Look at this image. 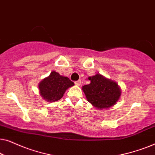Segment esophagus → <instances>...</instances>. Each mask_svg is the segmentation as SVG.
<instances>
[{
  "label": "esophagus",
  "mask_w": 155,
  "mask_h": 155,
  "mask_svg": "<svg viewBox=\"0 0 155 155\" xmlns=\"http://www.w3.org/2000/svg\"><path fill=\"white\" fill-rule=\"evenodd\" d=\"M75 84H76V85H80V84H81V80H78V81H75Z\"/></svg>",
  "instance_id": "1"
}]
</instances>
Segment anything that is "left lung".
Returning a JSON list of instances; mask_svg holds the SVG:
<instances>
[{
	"mask_svg": "<svg viewBox=\"0 0 155 155\" xmlns=\"http://www.w3.org/2000/svg\"><path fill=\"white\" fill-rule=\"evenodd\" d=\"M90 83L82 87L89 102L98 109H107L114 106L120 96L117 83L97 74L89 77Z\"/></svg>",
	"mask_w": 155,
	"mask_h": 155,
	"instance_id": "obj_1",
	"label": "left lung"
}]
</instances>
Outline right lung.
Here are the masks:
<instances>
[{"instance_id": "add662e5", "label": "right lung", "mask_w": 155, "mask_h": 155, "mask_svg": "<svg viewBox=\"0 0 155 155\" xmlns=\"http://www.w3.org/2000/svg\"><path fill=\"white\" fill-rule=\"evenodd\" d=\"M74 85L68 78L59 75L53 71L48 77L39 83V88L42 97L48 101H56L61 99L68 88Z\"/></svg>"}]
</instances>
